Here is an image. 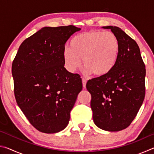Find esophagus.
<instances>
[{
	"label": "esophagus",
	"mask_w": 154,
	"mask_h": 154,
	"mask_svg": "<svg viewBox=\"0 0 154 154\" xmlns=\"http://www.w3.org/2000/svg\"><path fill=\"white\" fill-rule=\"evenodd\" d=\"M86 82L87 81L84 79H82V83H83V87L85 88V87H86Z\"/></svg>",
	"instance_id": "1"
}]
</instances>
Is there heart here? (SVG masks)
<instances>
[{
  "instance_id": "1",
  "label": "heart",
  "mask_w": 154,
  "mask_h": 154,
  "mask_svg": "<svg viewBox=\"0 0 154 154\" xmlns=\"http://www.w3.org/2000/svg\"><path fill=\"white\" fill-rule=\"evenodd\" d=\"M71 48L64 49L62 58L68 71L74 72L82 65L86 73L104 76L109 73L118 60L119 43L111 32L91 30L79 34L71 41Z\"/></svg>"
}]
</instances>
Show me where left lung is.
I'll use <instances>...</instances> for the list:
<instances>
[{
    "mask_svg": "<svg viewBox=\"0 0 154 154\" xmlns=\"http://www.w3.org/2000/svg\"><path fill=\"white\" fill-rule=\"evenodd\" d=\"M103 28L111 29L118 38V60L109 73L88 81L86 88L92 96L94 124L100 129L116 132L130 126L142 105L145 66L136 41L118 27Z\"/></svg>",
    "mask_w": 154,
    "mask_h": 154,
    "instance_id": "1",
    "label": "left lung"
}]
</instances>
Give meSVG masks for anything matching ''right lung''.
Segmentation results:
<instances>
[{
    "label": "right lung",
    "mask_w": 154,
    "mask_h": 154,
    "mask_svg": "<svg viewBox=\"0 0 154 154\" xmlns=\"http://www.w3.org/2000/svg\"><path fill=\"white\" fill-rule=\"evenodd\" d=\"M81 28L44 27L23 41L12 63L17 105L36 130L51 134L69 124L70 112L82 90L79 74L65 69L67 40Z\"/></svg>",
    "instance_id": "add662e5"
}]
</instances>
